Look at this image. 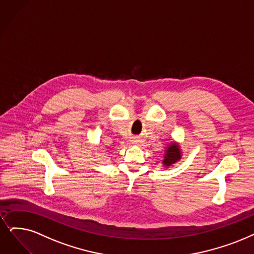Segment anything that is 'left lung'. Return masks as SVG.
Returning <instances> with one entry per match:
<instances>
[{
	"mask_svg": "<svg viewBox=\"0 0 254 254\" xmlns=\"http://www.w3.org/2000/svg\"><path fill=\"white\" fill-rule=\"evenodd\" d=\"M181 156L182 152L179 144L176 143V141H172L171 144L167 146V148H165V154L161 160L162 166L166 168L173 166L181 159Z\"/></svg>",
	"mask_w": 254,
	"mask_h": 254,
	"instance_id": "1",
	"label": "left lung"
}]
</instances>
